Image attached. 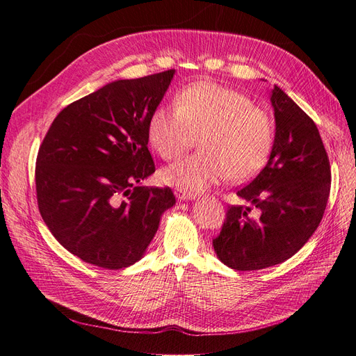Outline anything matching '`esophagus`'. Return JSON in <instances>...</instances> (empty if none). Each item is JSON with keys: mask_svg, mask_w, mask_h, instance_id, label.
Instances as JSON below:
<instances>
[{"mask_svg": "<svg viewBox=\"0 0 356 356\" xmlns=\"http://www.w3.org/2000/svg\"><path fill=\"white\" fill-rule=\"evenodd\" d=\"M177 197L179 200H191V199L196 197V195H195V193L184 190V188H177Z\"/></svg>", "mask_w": 356, "mask_h": 356, "instance_id": "1", "label": "esophagus"}]
</instances>
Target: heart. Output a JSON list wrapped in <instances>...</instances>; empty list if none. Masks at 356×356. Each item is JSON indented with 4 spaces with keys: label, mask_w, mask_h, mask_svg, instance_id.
<instances>
[{
    "label": "heart",
    "mask_w": 356,
    "mask_h": 356,
    "mask_svg": "<svg viewBox=\"0 0 356 356\" xmlns=\"http://www.w3.org/2000/svg\"><path fill=\"white\" fill-rule=\"evenodd\" d=\"M148 138L166 160L196 144L202 152L161 170V178L191 193L224 179L246 181L270 159L275 126L246 95L212 81H197L177 93L175 106L160 105L148 122Z\"/></svg>",
    "instance_id": "b5f03b06"
}]
</instances>
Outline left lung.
Returning <instances> with one entry per match:
<instances>
[{
    "mask_svg": "<svg viewBox=\"0 0 356 356\" xmlns=\"http://www.w3.org/2000/svg\"><path fill=\"white\" fill-rule=\"evenodd\" d=\"M270 102L276 123L270 159L238 191L250 207H229L212 241L220 260L239 272L284 263L301 250L318 229L330 196V160L316 124L277 86ZM251 206L258 218L249 215Z\"/></svg>",
    "mask_w": 356,
    "mask_h": 356,
    "instance_id": "left-lung-1",
    "label": "left lung"
}]
</instances>
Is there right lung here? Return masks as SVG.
<instances>
[{
	"instance_id": "add662e5",
	"label": "right lung",
	"mask_w": 356,
	"mask_h": 356,
	"mask_svg": "<svg viewBox=\"0 0 356 356\" xmlns=\"http://www.w3.org/2000/svg\"><path fill=\"white\" fill-rule=\"evenodd\" d=\"M175 70L115 80L70 104L53 120L35 165L38 209L56 241L83 261L118 270L141 260L169 187H143L156 170L148 122Z\"/></svg>"
}]
</instances>
